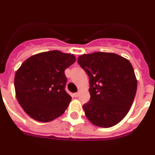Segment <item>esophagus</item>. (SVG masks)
I'll return each instance as SVG.
<instances>
[{"instance_id": "34e87169", "label": "esophagus", "mask_w": 155, "mask_h": 155, "mask_svg": "<svg viewBox=\"0 0 155 155\" xmlns=\"http://www.w3.org/2000/svg\"><path fill=\"white\" fill-rule=\"evenodd\" d=\"M79 95H80V92H76V93H74L75 97H78Z\"/></svg>"}]
</instances>
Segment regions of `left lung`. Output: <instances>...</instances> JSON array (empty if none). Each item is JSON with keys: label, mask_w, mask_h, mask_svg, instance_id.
Listing matches in <instances>:
<instances>
[{"label": "left lung", "mask_w": 155, "mask_h": 155, "mask_svg": "<svg viewBox=\"0 0 155 155\" xmlns=\"http://www.w3.org/2000/svg\"><path fill=\"white\" fill-rule=\"evenodd\" d=\"M89 78L90 100L86 116L96 126L117 125L129 112L137 91L134 69L127 59L112 53L83 54L77 60Z\"/></svg>", "instance_id": "1"}]
</instances>
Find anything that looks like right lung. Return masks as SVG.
Segmentation results:
<instances>
[{"mask_svg": "<svg viewBox=\"0 0 155 155\" xmlns=\"http://www.w3.org/2000/svg\"><path fill=\"white\" fill-rule=\"evenodd\" d=\"M76 62L74 55L59 50L26 60L15 74L16 97L32 118L48 122L64 113L72 97L66 92L65 69Z\"/></svg>", "mask_w": 155, "mask_h": 155, "instance_id": "right-lung-1", "label": "right lung"}]
</instances>
